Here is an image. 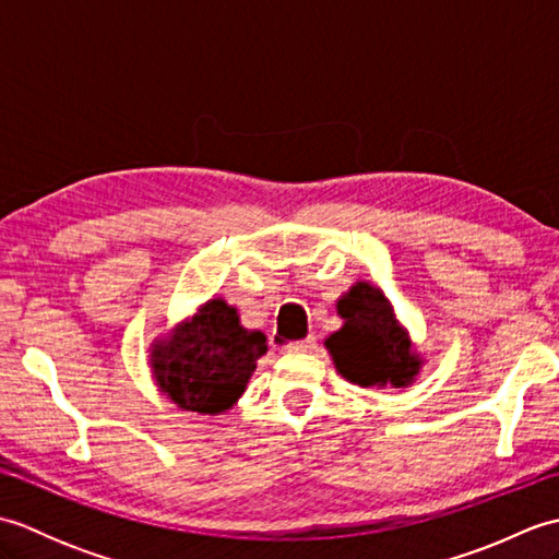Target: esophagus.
I'll return each instance as SVG.
<instances>
[{"label": "esophagus", "instance_id": "obj_1", "mask_svg": "<svg viewBox=\"0 0 559 559\" xmlns=\"http://www.w3.org/2000/svg\"><path fill=\"white\" fill-rule=\"evenodd\" d=\"M314 348H317V338L314 336H307L302 341H293L286 350L288 353H310Z\"/></svg>", "mask_w": 559, "mask_h": 559}]
</instances>
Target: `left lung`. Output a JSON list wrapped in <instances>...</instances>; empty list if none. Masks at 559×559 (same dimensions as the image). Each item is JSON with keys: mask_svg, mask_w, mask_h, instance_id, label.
Instances as JSON below:
<instances>
[{"mask_svg": "<svg viewBox=\"0 0 559 559\" xmlns=\"http://www.w3.org/2000/svg\"><path fill=\"white\" fill-rule=\"evenodd\" d=\"M336 312L343 326L324 341V346L343 379L379 389H401L415 382L423 358L382 290L358 281L341 295Z\"/></svg>", "mask_w": 559, "mask_h": 559, "instance_id": "8db88e82", "label": "left lung"}]
</instances>
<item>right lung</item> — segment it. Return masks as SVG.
Segmentation results:
<instances>
[{
    "mask_svg": "<svg viewBox=\"0 0 559 559\" xmlns=\"http://www.w3.org/2000/svg\"><path fill=\"white\" fill-rule=\"evenodd\" d=\"M266 336L240 324V314L213 298L168 336L151 343V374L177 408L201 415L230 411L245 394Z\"/></svg>",
    "mask_w": 559,
    "mask_h": 559,
    "instance_id": "right-lung-1",
    "label": "right lung"
}]
</instances>
